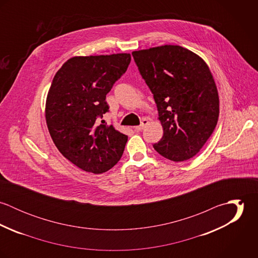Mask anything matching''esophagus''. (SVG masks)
Returning <instances> with one entry per match:
<instances>
[{"instance_id":"obj_1","label":"esophagus","mask_w":258,"mask_h":258,"mask_svg":"<svg viewBox=\"0 0 258 258\" xmlns=\"http://www.w3.org/2000/svg\"><path fill=\"white\" fill-rule=\"evenodd\" d=\"M148 123V120L147 119H145V118H143L142 119V121H141V124L139 125V126H136L135 127V130H137V131H141V130H143L144 128H145V126L147 125Z\"/></svg>"}]
</instances>
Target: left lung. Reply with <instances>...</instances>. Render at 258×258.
<instances>
[{"label": "left lung", "instance_id": "obj_1", "mask_svg": "<svg viewBox=\"0 0 258 258\" xmlns=\"http://www.w3.org/2000/svg\"><path fill=\"white\" fill-rule=\"evenodd\" d=\"M132 55L153 93L164 131L153 147L174 162L192 158L211 137L219 119V93L209 67L180 45L166 44L133 51Z\"/></svg>", "mask_w": 258, "mask_h": 258}]
</instances>
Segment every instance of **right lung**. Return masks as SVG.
Listing matches in <instances>:
<instances>
[{
  "instance_id": "obj_1",
  "label": "right lung",
  "mask_w": 258,
  "mask_h": 258,
  "mask_svg": "<svg viewBox=\"0 0 258 258\" xmlns=\"http://www.w3.org/2000/svg\"><path fill=\"white\" fill-rule=\"evenodd\" d=\"M130 61L129 53L74 56L52 79L45 103L50 137L85 172L105 173L122 157L128 137L100 119L109 111L106 94Z\"/></svg>"
}]
</instances>
